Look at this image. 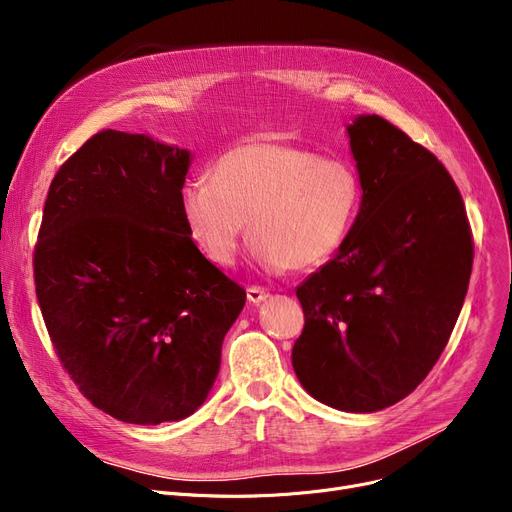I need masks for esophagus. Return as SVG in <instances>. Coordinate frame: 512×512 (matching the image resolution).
Instances as JSON below:
<instances>
[{"mask_svg":"<svg viewBox=\"0 0 512 512\" xmlns=\"http://www.w3.org/2000/svg\"><path fill=\"white\" fill-rule=\"evenodd\" d=\"M267 297H270V292L263 290L261 286H251V288H247V299H249V303H253V305H259V303L265 301Z\"/></svg>","mask_w":512,"mask_h":512,"instance_id":"1","label":"esophagus"}]
</instances>
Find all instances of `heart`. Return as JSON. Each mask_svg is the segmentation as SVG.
<instances>
[{
	"label": "heart",
	"mask_w": 512,
	"mask_h": 512,
	"mask_svg": "<svg viewBox=\"0 0 512 512\" xmlns=\"http://www.w3.org/2000/svg\"><path fill=\"white\" fill-rule=\"evenodd\" d=\"M361 201L351 166L272 141L232 147L215 159L211 180H188L178 195L186 230L207 259L232 265L249 222L253 253L272 272L328 261L351 234Z\"/></svg>",
	"instance_id": "1"
}]
</instances>
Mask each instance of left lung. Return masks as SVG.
Instances as JSON below:
<instances>
[{"mask_svg":"<svg viewBox=\"0 0 512 512\" xmlns=\"http://www.w3.org/2000/svg\"><path fill=\"white\" fill-rule=\"evenodd\" d=\"M346 132L363 201L336 255L297 288L305 328L292 367L315 400L373 413L409 396L440 359L469 288L473 238L432 151L375 114Z\"/></svg>","mask_w":512,"mask_h":512,"instance_id":"1","label":"left lung"}]
</instances>
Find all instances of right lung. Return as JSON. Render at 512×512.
<instances>
[{
    "label": "right lung",
    "mask_w": 512,
    "mask_h": 512,
    "mask_svg": "<svg viewBox=\"0 0 512 512\" xmlns=\"http://www.w3.org/2000/svg\"><path fill=\"white\" fill-rule=\"evenodd\" d=\"M191 153L101 130L51 180L35 286L53 348L114 419L193 415L247 292L197 249L178 195Z\"/></svg>",
    "instance_id": "obj_1"
}]
</instances>
